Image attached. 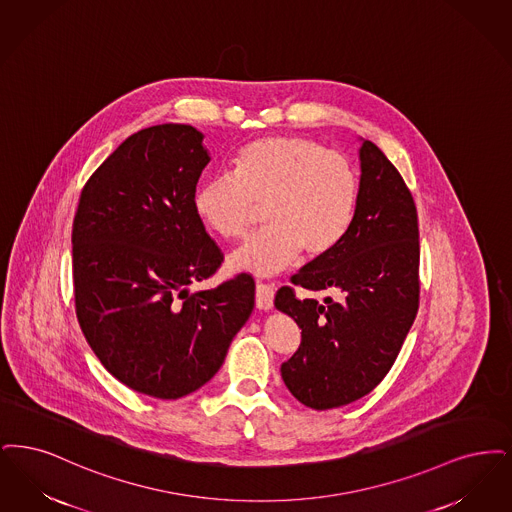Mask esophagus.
Listing matches in <instances>:
<instances>
[{
	"label": "esophagus",
	"mask_w": 512,
	"mask_h": 512,
	"mask_svg": "<svg viewBox=\"0 0 512 512\" xmlns=\"http://www.w3.org/2000/svg\"><path fill=\"white\" fill-rule=\"evenodd\" d=\"M256 306L258 310H271L273 308V287L266 283L256 285Z\"/></svg>",
	"instance_id": "esophagus-1"
}]
</instances>
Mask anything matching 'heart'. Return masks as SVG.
Segmentation results:
<instances>
[{"label": "heart", "instance_id": "obj_1", "mask_svg": "<svg viewBox=\"0 0 512 512\" xmlns=\"http://www.w3.org/2000/svg\"><path fill=\"white\" fill-rule=\"evenodd\" d=\"M359 179L354 166L321 143L273 135L245 145L233 174L200 183L195 210L227 241L246 237L266 208L264 233L229 256L237 271L269 277L300 256L321 260L342 245L356 222Z\"/></svg>", "mask_w": 512, "mask_h": 512}]
</instances>
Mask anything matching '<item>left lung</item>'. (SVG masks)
I'll list each match as a JSON object with an SVG mask.
<instances>
[{"label":"left lung","mask_w":512,"mask_h":512,"mask_svg":"<svg viewBox=\"0 0 512 512\" xmlns=\"http://www.w3.org/2000/svg\"><path fill=\"white\" fill-rule=\"evenodd\" d=\"M356 222L342 245L302 267L292 283L338 290L342 300H298L283 287L275 308L302 329L281 365L290 394L317 411L367 396L394 365L419 310L417 208L396 166L361 139Z\"/></svg>","instance_id":"left-lung-1"}]
</instances>
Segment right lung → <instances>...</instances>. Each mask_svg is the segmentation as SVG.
I'll list each match as a JSON object with an SVG mask.
<instances>
[{"instance_id": "add662e5", "label": "right lung", "mask_w": 512, "mask_h": 512, "mask_svg": "<svg viewBox=\"0 0 512 512\" xmlns=\"http://www.w3.org/2000/svg\"><path fill=\"white\" fill-rule=\"evenodd\" d=\"M202 139L185 124L130 135L88 179L72 225L82 333L112 377L158 400L214 377L254 310L246 273L189 290L223 260L195 210Z\"/></svg>"}]
</instances>
